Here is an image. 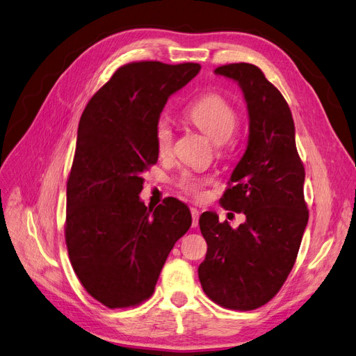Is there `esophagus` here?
<instances>
[{"instance_id":"esophagus-1","label":"esophagus","mask_w":356,"mask_h":356,"mask_svg":"<svg viewBox=\"0 0 356 356\" xmlns=\"http://www.w3.org/2000/svg\"><path fill=\"white\" fill-rule=\"evenodd\" d=\"M191 214H192V226L197 227V226H198V219H200V211H198V209L191 207Z\"/></svg>"}]
</instances>
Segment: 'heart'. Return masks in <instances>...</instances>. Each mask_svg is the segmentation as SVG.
Instances as JSON below:
<instances>
[{
  "mask_svg": "<svg viewBox=\"0 0 356 356\" xmlns=\"http://www.w3.org/2000/svg\"><path fill=\"white\" fill-rule=\"evenodd\" d=\"M183 115L216 145L229 143L238 127V112L227 99L219 93H207L195 99L183 109ZM175 142L173 129L167 120H159L155 125V145L161 156L171 152ZM213 183L211 176L185 173L179 179V188L195 198H202L205 186Z\"/></svg>",
  "mask_w": 356,
  "mask_h": 356,
  "instance_id": "heart-1",
  "label": "heart"
}]
</instances>
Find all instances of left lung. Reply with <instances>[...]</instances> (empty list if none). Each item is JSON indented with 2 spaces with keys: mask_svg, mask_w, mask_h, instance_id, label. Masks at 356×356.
Segmentation results:
<instances>
[{
  "mask_svg": "<svg viewBox=\"0 0 356 356\" xmlns=\"http://www.w3.org/2000/svg\"><path fill=\"white\" fill-rule=\"evenodd\" d=\"M238 83L247 102L250 133L220 202L245 214L236 229L216 213L200 217L207 254L198 268L204 293L235 311H253L277 294L299 253L309 211L305 167L296 147L289 103L251 63H229L214 71Z\"/></svg>",
  "mask_w": 356,
  "mask_h": 356,
  "instance_id": "1",
  "label": "left lung"
}]
</instances>
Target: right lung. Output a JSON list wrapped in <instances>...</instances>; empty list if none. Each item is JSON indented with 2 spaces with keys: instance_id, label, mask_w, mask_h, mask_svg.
Wrapping results in <instances>:
<instances>
[{
  "instance_id": "add662e5",
  "label": "right lung",
  "mask_w": 356,
  "mask_h": 356,
  "mask_svg": "<svg viewBox=\"0 0 356 356\" xmlns=\"http://www.w3.org/2000/svg\"><path fill=\"white\" fill-rule=\"evenodd\" d=\"M200 70L198 63L124 65L79 120L65 239L79 282L109 309L149 299L171 248L191 227L186 204L165 198L147 209L139 193L143 171L158 161L159 115Z\"/></svg>"
}]
</instances>
